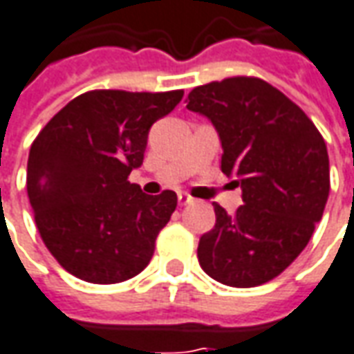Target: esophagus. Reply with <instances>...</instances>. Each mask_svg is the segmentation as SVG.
Masks as SVG:
<instances>
[{
    "label": "esophagus",
    "instance_id": "1",
    "mask_svg": "<svg viewBox=\"0 0 354 354\" xmlns=\"http://www.w3.org/2000/svg\"><path fill=\"white\" fill-rule=\"evenodd\" d=\"M177 198H179V204H181V206H185V204H191V202H194V198H192L191 194H189V192H179V194H177Z\"/></svg>",
    "mask_w": 354,
    "mask_h": 354
}]
</instances>
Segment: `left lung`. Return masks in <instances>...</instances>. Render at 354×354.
<instances>
[{"label": "left lung", "instance_id": "8db88e82", "mask_svg": "<svg viewBox=\"0 0 354 354\" xmlns=\"http://www.w3.org/2000/svg\"><path fill=\"white\" fill-rule=\"evenodd\" d=\"M191 111L221 140V171L237 177L243 206L214 204L216 225L198 243V262L216 281L256 287L293 264L308 245L330 194L324 136L283 92L258 77H229L191 90Z\"/></svg>", "mask_w": 354, "mask_h": 354}]
</instances>
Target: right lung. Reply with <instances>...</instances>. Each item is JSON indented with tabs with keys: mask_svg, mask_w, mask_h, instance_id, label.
Returning <instances> with one entry per match:
<instances>
[{
	"mask_svg": "<svg viewBox=\"0 0 354 354\" xmlns=\"http://www.w3.org/2000/svg\"><path fill=\"white\" fill-rule=\"evenodd\" d=\"M183 90H90L71 100L34 138L26 191L44 245L88 283H121L152 260L177 194H145L129 181L142 165L150 127Z\"/></svg>",
	"mask_w": 354,
	"mask_h": 354,
	"instance_id": "right-lung-1",
	"label": "right lung"
}]
</instances>
